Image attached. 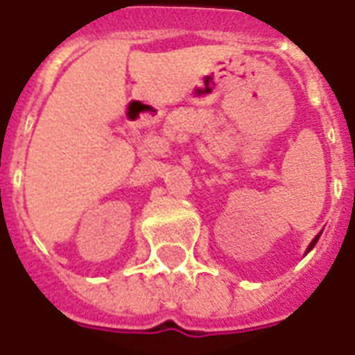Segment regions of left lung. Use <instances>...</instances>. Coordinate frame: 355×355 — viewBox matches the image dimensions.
Returning a JSON list of instances; mask_svg holds the SVG:
<instances>
[{"mask_svg": "<svg viewBox=\"0 0 355 355\" xmlns=\"http://www.w3.org/2000/svg\"><path fill=\"white\" fill-rule=\"evenodd\" d=\"M318 238H320V234H316V236H315V240H313V242L309 243V248H307V251H311V250H313V248H315V243L318 242Z\"/></svg>", "mask_w": 355, "mask_h": 355, "instance_id": "1", "label": "left lung"}]
</instances>
